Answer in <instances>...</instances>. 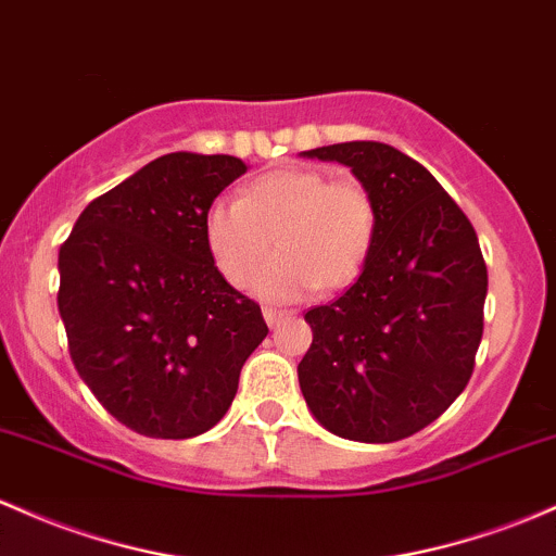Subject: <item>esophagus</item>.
Returning a JSON list of instances; mask_svg holds the SVG:
<instances>
[{
	"label": "esophagus",
	"mask_w": 556,
	"mask_h": 556,
	"mask_svg": "<svg viewBox=\"0 0 556 556\" xmlns=\"http://www.w3.org/2000/svg\"><path fill=\"white\" fill-rule=\"evenodd\" d=\"M288 316H290L288 311H282V308H271V306L264 308V319L268 321V327H277L279 321H285Z\"/></svg>",
	"instance_id": "obj_1"
}]
</instances>
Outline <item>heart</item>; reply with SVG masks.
I'll return each instance as SVG.
<instances>
[{
	"label": "heart",
	"mask_w": 556,
	"mask_h": 556,
	"mask_svg": "<svg viewBox=\"0 0 556 556\" xmlns=\"http://www.w3.org/2000/svg\"><path fill=\"white\" fill-rule=\"evenodd\" d=\"M203 235L213 266L235 288L253 279L274 240L279 255L253 288L271 301H295L316 288L343 290L362 277L380 237V205L353 176L274 168L248 181L237 203H213Z\"/></svg>",
	"instance_id": "obj_1"
}]
</instances>
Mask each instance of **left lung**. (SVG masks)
<instances>
[{
	"label": "left lung",
	"mask_w": 556,
	"mask_h": 556,
	"mask_svg": "<svg viewBox=\"0 0 556 556\" xmlns=\"http://www.w3.org/2000/svg\"><path fill=\"white\" fill-rule=\"evenodd\" d=\"M375 192L380 237L338 301L306 311L303 399L334 435L393 443L435 422L467 388L483 338L488 268L465 211L414 157L382 142L303 152Z\"/></svg>",
	"instance_id": "left-lung-1"
}]
</instances>
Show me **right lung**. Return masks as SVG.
Here are the masks:
<instances>
[{
    "mask_svg": "<svg viewBox=\"0 0 556 556\" xmlns=\"http://www.w3.org/2000/svg\"><path fill=\"white\" fill-rule=\"evenodd\" d=\"M248 166L168 152L100 194L60 245L71 362L134 432L181 441L227 414L268 327L213 266L203 218Z\"/></svg>",
    "mask_w": 556,
    "mask_h": 556,
    "instance_id": "add662e5",
    "label": "right lung"
}]
</instances>
